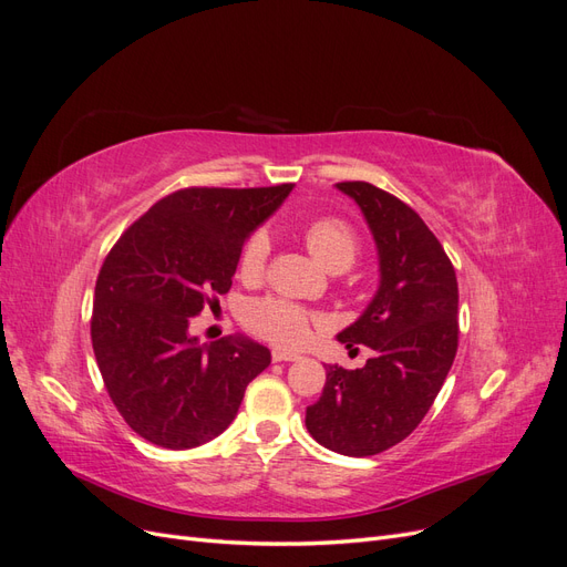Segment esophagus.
I'll return each mask as SVG.
<instances>
[{
    "mask_svg": "<svg viewBox=\"0 0 567 567\" xmlns=\"http://www.w3.org/2000/svg\"><path fill=\"white\" fill-rule=\"evenodd\" d=\"M271 359H274V362H298L300 354L286 352V350H274V352H271Z\"/></svg>",
    "mask_w": 567,
    "mask_h": 567,
    "instance_id": "1",
    "label": "esophagus"
}]
</instances>
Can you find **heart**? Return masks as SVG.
I'll return each mask as SVG.
<instances>
[{
  "instance_id": "1",
  "label": "heart",
  "mask_w": 567,
  "mask_h": 567,
  "mask_svg": "<svg viewBox=\"0 0 567 567\" xmlns=\"http://www.w3.org/2000/svg\"><path fill=\"white\" fill-rule=\"evenodd\" d=\"M305 244L329 271L352 267L359 252L354 229L338 217H321L310 221L305 229ZM269 250L271 241L265 229H257L248 236L241 250V260H238L244 277H260L267 267ZM246 323L252 333L277 342L281 348H302L305 342H310L315 329L321 323V317L288 300L262 298L248 305Z\"/></svg>"
}]
</instances>
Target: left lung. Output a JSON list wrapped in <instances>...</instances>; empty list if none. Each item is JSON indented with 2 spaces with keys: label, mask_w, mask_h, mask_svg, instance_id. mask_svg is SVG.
I'll return each mask as SVG.
<instances>
[{
  "label": "left lung",
  "mask_w": 567,
  "mask_h": 567,
  "mask_svg": "<svg viewBox=\"0 0 567 567\" xmlns=\"http://www.w3.org/2000/svg\"><path fill=\"white\" fill-rule=\"evenodd\" d=\"M336 186L362 210L381 271L367 310L338 340L373 357L362 369H326L305 425L326 450L373 456L414 433L447 379L458 348V284L442 244L406 203L369 182Z\"/></svg>",
  "instance_id": "left-lung-1"
}]
</instances>
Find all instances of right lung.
I'll return each instance as SVG.
<instances>
[{
    "instance_id": "right-lung-1",
    "label": "right lung",
    "mask_w": 567,
    "mask_h": 567,
    "mask_svg": "<svg viewBox=\"0 0 567 567\" xmlns=\"http://www.w3.org/2000/svg\"><path fill=\"white\" fill-rule=\"evenodd\" d=\"M293 184L192 186L161 198L106 255L92 348L115 409L136 435L192 450L227 431L271 354L246 336L200 346L192 317L231 288L246 238Z\"/></svg>"
}]
</instances>
